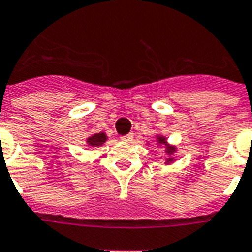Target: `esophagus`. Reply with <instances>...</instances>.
<instances>
[{
	"instance_id": "obj_1",
	"label": "esophagus",
	"mask_w": 252,
	"mask_h": 252,
	"mask_svg": "<svg viewBox=\"0 0 252 252\" xmlns=\"http://www.w3.org/2000/svg\"><path fill=\"white\" fill-rule=\"evenodd\" d=\"M121 140H124V142H131V140H132V134H127V135H122V136H121Z\"/></svg>"
}]
</instances>
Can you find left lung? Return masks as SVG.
<instances>
[{"instance_id": "left-lung-1", "label": "left lung", "mask_w": 252, "mask_h": 252, "mask_svg": "<svg viewBox=\"0 0 252 252\" xmlns=\"http://www.w3.org/2000/svg\"><path fill=\"white\" fill-rule=\"evenodd\" d=\"M158 140H159V143H160V144H167V142H165V139L163 138V136H159V138H158ZM173 151H175V148H173V147L167 148V153H168V154H172ZM171 160H172V158H171V159H168V161H171Z\"/></svg>"}]
</instances>
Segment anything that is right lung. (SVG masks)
<instances>
[{"mask_svg": "<svg viewBox=\"0 0 252 252\" xmlns=\"http://www.w3.org/2000/svg\"><path fill=\"white\" fill-rule=\"evenodd\" d=\"M105 140H106V135L104 132H98V134H94L91 138H88L87 142L89 146H102Z\"/></svg>", "mask_w": 252, "mask_h": 252, "instance_id": "right-lung-1", "label": "right lung"}]
</instances>
